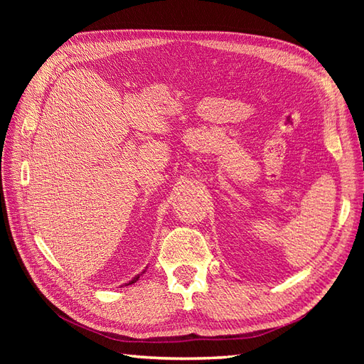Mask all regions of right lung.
<instances>
[{"label": "right lung", "mask_w": 364, "mask_h": 364, "mask_svg": "<svg viewBox=\"0 0 364 364\" xmlns=\"http://www.w3.org/2000/svg\"><path fill=\"white\" fill-rule=\"evenodd\" d=\"M142 273H144V272H142ZM142 273H141V274H142ZM141 274H136V277H135L134 279H132V281H129V282H127L126 285H130V284H134V282H136V281L139 279V277H141Z\"/></svg>", "instance_id": "add662e5"}]
</instances>
